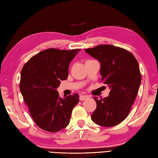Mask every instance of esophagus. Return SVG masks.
<instances>
[{"mask_svg":"<svg viewBox=\"0 0 158 158\" xmlns=\"http://www.w3.org/2000/svg\"><path fill=\"white\" fill-rule=\"evenodd\" d=\"M89 98V96H87V95H80V101H85V100H86V99H88Z\"/></svg>","mask_w":158,"mask_h":158,"instance_id":"esophagus-1","label":"esophagus"}]
</instances>
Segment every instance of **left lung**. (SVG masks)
Here are the masks:
<instances>
[{
  "label": "left lung",
  "mask_w": 158,
  "mask_h": 158,
  "mask_svg": "<svg viewBox=\"0 0 158 158\" xmlns=\"http://www.w3.org/2000/svg\"><path fill=\"white\" fill-rule=\"evenodd\" d=\"M85 51L99 61L101 81L110 89L108 97L94 98L97 108L91 120L101 127H114L128 116L138 93L141 82L139 64L131 52L113 45H99Z\"/></svg>",
  "instance_id": "1"
}]
</instances>
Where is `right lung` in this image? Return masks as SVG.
<instances>
[{
	"label": "right lung",
	"mask_w": 158,
	"mask_h": 158,
	"mask_svg": "<svg viewBox=\"0 0 158 158\" xmlns=\"http://www.w3.org/2000/svg\"><path fill=\"white\" fill-rule=\"evenodd\" d=\"M80 49L48 48L31 57L21 72L19 89L31 118L38 127L56 132L68 127L78 94L59 97L57 89L68 76L70 62Z\"/></svg>",
	"instance_id": "add662e5"
}]
</instances>
